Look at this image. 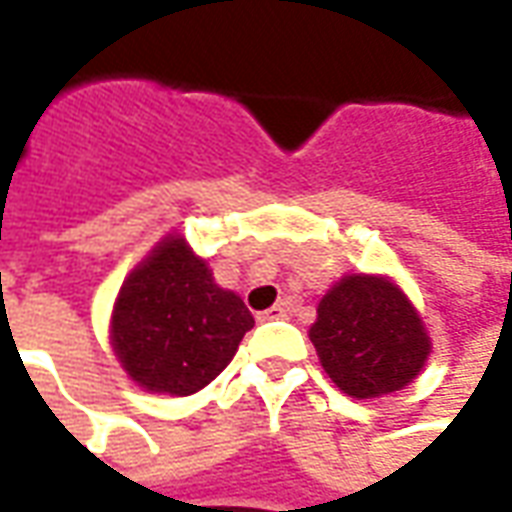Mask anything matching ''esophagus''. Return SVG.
Wrapping results in <instances>:
<instances>
[{
	"label": "esophagus",
	"mask_w": 512,
	"mask_h": 512,
	"mask_svg": "<svg viewBox=\"0 0 512 512\" xmlns=\"http://www.w3.org/2000/svg\"><path fill=\"white\" fill-rule=\"evenodd\" d=\"M288 315V307L285 304H274L271 310L260 312V321H274V318H285Z\"/></svg>",
	"instance_id": "obj_1"
}]
</instances>
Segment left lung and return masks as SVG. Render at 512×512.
Masks as SVG:
<instances>
[{"instance_id": "left-lung-1", "label": "left lung", "mask_w": 512, "mask_h": 512, "mask_svg": "<svg viewBox=\"0 0 512 512\" xmlns=\"http://www.w3.org/2000/svg\"><path fill=\"white\" fill-rule=\"evenodd\" d=\"M310 340L321 367L348 397L406 389L430 356V334L395 279L348 274L326 290Z\"/></svg>"}]
</instances>
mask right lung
I'll return each instance as SVG.
<instances>
[{
	"label": "right lung",
	"mask_w": 512,
	"mask_h": 512,
	"mask_svg": "<svg viewBox=\"0 0 512 512\" xmlns=\"http://www.w3.org/2000/svg\"><path fill=\"white\" fill-rule=\"evenodd\" d=\"M252 326L241 296L219 288L208 260L169 233L123 282L109 343L136 386L186 397L230 365Z\"/></svg>",
	"instance_id": "add662e5"
}]
</instances>
